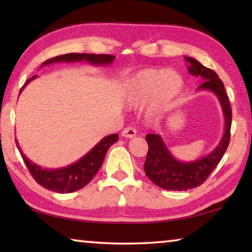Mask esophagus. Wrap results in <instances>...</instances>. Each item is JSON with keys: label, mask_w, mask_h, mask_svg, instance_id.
Wrapping results in <instances>:
<instances>
[{"label": "esophagus", "mask_w": 252, "mask_h": 252, "mask_svg": "<svg viewBox=\"0 0 252 252\" xmlns=\"http://www.w3.org/2000/svg\"><path fill=\"white\" fill-rule=\"evenodd\" d=\"M121 134H122V136H125V138L132 139L136 135V130L132 126H127V127H126V129H123V131L121 132Z\"/></svg>", "instance_id": "34e87169"}]
</instances>
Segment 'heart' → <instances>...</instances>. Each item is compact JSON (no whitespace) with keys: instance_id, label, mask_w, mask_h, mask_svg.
<instances>
[{"instance_id":"1","label":"heart","mask_w":252,"mask_h":252,"mask_svg":"<svg viewBox=\"0 0 252 252\" xmlns=\"http://www.w3.org/2000/svg\"><path fill=\"white\" fill-rule=\"evenodd\" d=\"M183 89L182 76L167 69H146L127 81L125 87L126 102L131 106H142L151 102L148 114L159 118L171 109Z\"/></svg>"}]
</instances>
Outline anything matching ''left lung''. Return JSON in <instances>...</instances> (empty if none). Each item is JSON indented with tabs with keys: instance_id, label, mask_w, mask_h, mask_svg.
Segmentation results:
<instances>
[{
	"instance_id": "obj_1",
	"label": "left lung",
	"mask_w": 252,
	"mask_h": 252,
	"mask_svg": "<svg viewBox=\"0 0 252 252\" xmlns=\"http://www.w3.org/2000/svg\"><path fill=\"white\" fill-rule=\"evenodd\" d=\"M188 71L203 82L198 87V91H211L218 97L224 117V132L221 141L208 156L198 160L183 162L176 159L165 146L160 134H147L146 140L149 146L144 172L156 186L165 190L186 191L201 186L210 176V173L222 159L230 141L232 111L229 99L225 94L224 84L218 74L211 69L203 66L193 58L186 57Z\"/></svg>"
}]
</instances>
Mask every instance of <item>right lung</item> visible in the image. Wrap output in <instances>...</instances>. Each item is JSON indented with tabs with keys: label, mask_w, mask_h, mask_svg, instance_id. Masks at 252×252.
I'll return each mask as SVG.
<instances>
[{
	"label": "right lung",
	"mask_w": 252,
	"mask_h": 252,
	"mask_svg": "<svg viewBox=\"0 0 252 252\" xmlns=\"http://www.w3.org/2000/svg\"><path fill=\"white\" fill-rule=\"evenodd\" d=\"M116 57L108 54H87V53H69L59 55L48 60L43 63V65L52 64V63L57 62H80V61H87L92 65H109L114 61ZM36 75L32 76L29 79L25 84L21 88L20 93L22 92L25 85H27L30 81L35 79ZM119 139V135L117 133L110 134L108 136H104L101 141L93 147L87 155L81 158L74 163H72L67 167L60 168V169H43L40 165L35 163L25 157L24 153L21 151L19 147L18 140L15 139L16 146L20 150L21 156H22L24 163L27 164L30 173L32 174L37 183L42 186L45 189L54 191L58 193H71L74 191H78L82 189L90 182L93 177L95 176L96 172L99 171L102 163H103L104 157L108 152L109 148L112 144L116 143Z\"/></svg>",
	"instance_id": "obj_1"
}]
</instances>
